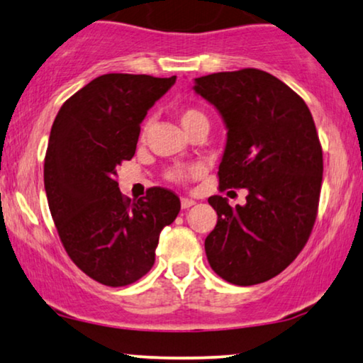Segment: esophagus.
<instances>
[{
  "label": "esophagus",
  "mask_w": 363,
  "mask_h": 363,
  "mask_svg": "<svg viewBox=\"0 0 363 363\" xmlns=\"http://www.w3.org/2000/svg\"><path fill=\"white\" fill-rule=\"evenodd\" d=\"M195 200H191V198H182V208L183 210H188V208H191L195 205Z\"/></svg>",
  "instance_id": "34e87169"
}]
</instances>
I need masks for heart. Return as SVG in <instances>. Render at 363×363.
I'll use <instances>...</instances> for the list:
<instances>
[{
  "instance_id": "b5f03b06",
  "label": "heart",
  "mask_w": 363,
  "mask_h": 363,
  "mask_svg": "<svg viewBox=\"0 0 363 363\" xmlns=\"http://www.w3.org/2000/svg\"><path fill=\"white\" fill-rule=\"evenodd\" d=\"M178 117H180L183 128H188L198 121H206L205 113L198 111V108H193V107L182 108L180 113H178ZM198 173H200V168L198 167H191V168L177 167V168H172V170L167 173V177H168V180H172V182H185L186 178H190L191 175H198Z\"/></svg>"
}]
</instances>
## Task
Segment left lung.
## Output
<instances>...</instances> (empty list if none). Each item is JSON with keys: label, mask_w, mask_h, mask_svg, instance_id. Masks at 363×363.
<instances>
[{"label": "left lung", "mask_w": 363, "mask_h": 363, "mask_svg": "<svg viewBox=\"0 0 363 363\" xmlns=\"http://www.w3.org/2000/svg\"><path fill=\"white\" fill-rule=\"evenodd\" d=\"M226 125L220 188H246V205L210 196L218 223L205 240L211 269L236 286L269 281L309 240L322 185V147L306 102L259 69L195 79Z\"/></svg>", "instance_id": "8db88e82"}]
</instances>
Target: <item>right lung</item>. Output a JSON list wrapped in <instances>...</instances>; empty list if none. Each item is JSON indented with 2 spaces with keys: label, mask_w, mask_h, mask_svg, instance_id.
Masks as SVG:
<instances>
[{
  "label": "right lung",
  "mask_w": 363,
  "mask_h": 363,
  "mask_svg": "<svg viewBox=\"0 0 363 363\" xmlns=\"http://www.w3.org/2000/svg\"><path fill=\"white\" fill-rule=\"evenodd\" d=\"M175 81L104 74L67 99L52 123L44 158L49 210L74 264L104 286L145 276L160 231L180 213V198L167 188L132 201L117 183V167L135 153L148 108Z\"/></svg>",
  "instance_id": "add662e5"
}]
</instances>
